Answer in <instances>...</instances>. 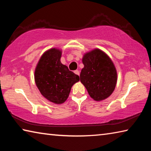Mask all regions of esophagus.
Here are the masks:
<instances>
[{
  "label": "esophagus",
  "instance_id": "34e87169",
  "mask_svg": "<svg viewBox=\"0 0 151 151\" xmlns=\"http://www.w3.org/2000/svg\"><path fill=\"white\" fill-rule=\"evenodd\" d=\"M74 73H75L76 75H80V72H79V71L78 70H75L74 71Z\"/></svg>",
  "mask_w": 151,
  "mask_h": 151
}]
</instances>
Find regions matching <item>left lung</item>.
I'll return each instance as SVG.
<instances>
[{
    "mask_svg": "<svg viewBox=\"0 0 151 151\" xmlns=\"http://www.w3.org/2000/svg\"><path fill=\"white\" fill-rule=\"evenodd\" d=\"M83 63L81 82L89 95L96 101L108 98L117 81L116 68L111 58L102 50L94 49L84 55Z\"/></svg>",
    "mask_w": 151,
    "mask_h": 151,
    "instance_id": "8db88e82",
    "label": "left lung"
}]
</instances>
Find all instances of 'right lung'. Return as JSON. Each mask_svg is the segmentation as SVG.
<instances>
[{
	"label": "right lung",
	"instance_id": "add662e5",
	"mask_svg": "<svg viewBox=\"0 0 151 151\" xmlns=\"http://www.w3.org/2000/svg\"><path fill=\"white\" fill-rule=\"evenodd\" d=\"M61 51L57 48L47 50L40 58L35 72V83L40 93L52 103H63L67 99L79 76L60 63Z\"/></svg>",
	"mask_w": 151,
	"mask_h": 151
}]
</instances>
